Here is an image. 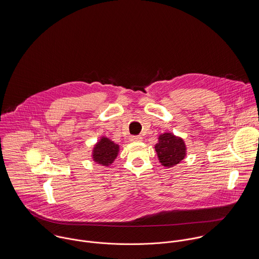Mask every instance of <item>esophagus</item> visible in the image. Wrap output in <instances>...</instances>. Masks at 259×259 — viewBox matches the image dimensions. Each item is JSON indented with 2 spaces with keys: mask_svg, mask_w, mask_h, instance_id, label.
Returning <instances> with one entry per match:
<instances>
[{
  "mask_svg": "<svg viewBox=\"0 0 259 259\" xmlns=\"http://www.w3.org/2000/svg\"><path fill=\"white\" fill-rule=\"evenodd\" d=\"M130 141L133 143H139V142L143 141V138L141 136H134V137L130 138Z\"/></svg>",
  "mask_w": 259,
  "mask_h": 259,
  "instance_id": "esophagus-1",
  "label": "esophagus"
}]
</instances>
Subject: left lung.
<instances>
[{"instance_id":"8db88e82","label":"left lung","mask_w":259,"mask_h":259,"mask_svg":"<svg viewBox=\"0 0 259 259\" xmlns=\"http://www.w3.org/2000/svg\"><path fill=\"white\" fill-rule=\"evenodd\" d=\"M154 148L159 162L164 167H172L179 164L186 155L185 141L171 133L159 135Z\"/></svg>"}]
</instances>
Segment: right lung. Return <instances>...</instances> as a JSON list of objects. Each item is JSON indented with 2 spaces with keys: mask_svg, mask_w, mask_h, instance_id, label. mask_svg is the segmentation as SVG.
<instances>
[{
  "mask_svg": "<svg viewBox=\"0 0 259 259\" xmlns=\"http://www.w3.org/2000/svg\"><path fill=\"white\" fill-rule=\"evenodd\" d=\"M119 151V146L107 137H102L95 145L92 157L93 160L103 166H109L114 161Z\"/></svg>",
  "mask_w": 259,
  "mask_h": 259,
  "instance_id": "right-lung-1",
  "label": "right lung"
}]
</instances>
